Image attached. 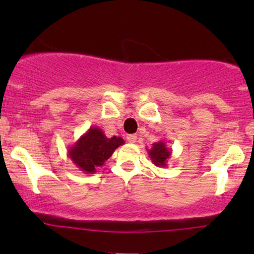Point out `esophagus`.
<instances>
[{"label": "esophagus", "instance_id": "1", "mask_svg": "<svg viewBox=\"0 0 254 254\" xmlns=\"http://www.w3.org/2000/svg\"><path fill=\"white\" fill-rule=\"evenodd\" d=\"M127 142H129V143H135L136 139H137V136L136 135H127Z\"/></svg>", "mask_w": 254, "mask_h": 254}]
</instances>
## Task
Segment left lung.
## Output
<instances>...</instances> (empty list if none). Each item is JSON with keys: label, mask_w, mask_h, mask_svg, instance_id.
<instances>
[{"label": "left lung", "mask_w": 254, "mask_h": 254, "mask_svg": "<svg viewBox=\"0 0 254 254\" xmlns=\"http://www.w3.org/2000/svg\"><path fill=\"white\" fill-rule=\"evenodd\" d=\"M148 155H149L151 162L156 167H166L167 161L172 155V149L167 147L165 141H159L151 145V148L147 149Z\"/></svg>", "instance_id": "1"}]
</instances>
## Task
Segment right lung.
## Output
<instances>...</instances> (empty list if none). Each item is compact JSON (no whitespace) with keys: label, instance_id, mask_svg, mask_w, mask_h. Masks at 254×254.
Segmentation results:
<instances>
[{"label":"right lung","instance_id":"1","mask_svg":"<svg viewBox=\"0 0 254 254\" xmlns=\"http://www.w3.org/2000/svg\"><path fill=\"white\" fill-rule=\"evenodd\" d=\"M124 144L122 137L109 138L98 127H90L74 144L68 148V156L86 174H93L105 165L119 145Z\"/></svg>","mask_w":254,"mask_h":254}]
</instances>
